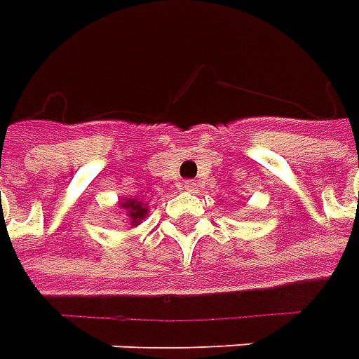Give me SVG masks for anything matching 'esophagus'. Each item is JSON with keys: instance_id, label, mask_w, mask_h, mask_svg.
<instances>
[{"instance_id": "esophagus-1", "label": "esophagus", "mask_w": 359, "mask_h": 359, "mask_svg": "<svg viewBox=\"0 0 359 359\" xmlns=\"http://www.w3.org/2000/svg\"><path fill=\"white\" fill-rule=\"evenodd\" d=\"M194 188H196V180H184V182H182V190H188V192H190V190H194Z\"/></svg>"}]
</instances>
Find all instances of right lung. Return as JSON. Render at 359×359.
Listing matches in <instances>:
<instances>
[{
    "instance_id": "obj_1",
    "label": "right lung",
    "mask_w": 359,
    "mask_h": 359,
    "mask_svg": "<svg viewBox=\"0 0 359 359\" xmlns=\"http://www.w3.org/2000/svg\"><path fill=\"white\" fill-rule=\"evenodd\" d=\"M122 208H124V210H128V215H130L132 223L142 222V217H145V214H147L145 205L142 204V202H136V200H128V202H122Z\"/></svg>"
}]
</instances>
